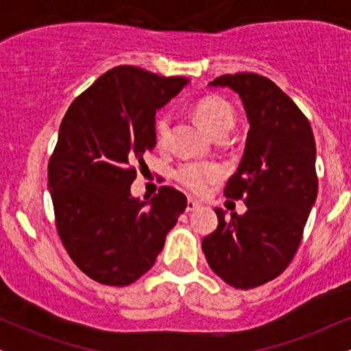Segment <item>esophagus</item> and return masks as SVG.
Returning a JSON list of instances; mask_svg holds the SVG:
<instances>
[{"instance_id":"1","label":"esophagus","mask_w":351,"mask_h":351,"mask_svg":"<svg viewBox=\"0 0 351 351\" xmlns=\"http://www.w3.org/2000/svg\"><path fill=\"white\" fill-rule=\"evenodd\" d=\"M199 206H201L199 201H196V199H193V198H188V201H186V211L188 213L195 211V209H198Z\"/></svg>"}]
</instances>
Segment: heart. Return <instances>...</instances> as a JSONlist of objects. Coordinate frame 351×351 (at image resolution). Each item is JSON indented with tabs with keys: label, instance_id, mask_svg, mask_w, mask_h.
Listing matches in <instances>:
<instances>
[{
	"label": "heart",
	"instance_id": "obj_1",
	"mask_svg": "<svg viewBox=\"0 0 351 351\" xmlns=\"http://www.w3.org/2000/svg\"><path fill=\"white\" fill-rule=\"evenodd\" d=\"M196 119L211 135H228L234 125L236 115L231 104L217 95L201 97L193 107ZM171 127V117L168 112H160L153 122V135L158 147L168 142ZM224 176L223 168L209 162H186L181 163L175 170V178L178 183L193 193L206 191L209 184H215Z\"/></svg>",
	"mask_w": 351,
	"mask_h": 351
}]
</instances>
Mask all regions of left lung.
Listing matches in <instances>:
<instances>
[{"mask_svg": "<svg viewBox=\"0 0 351 351\" xmlns=\"http://www.w3.org/2000/svg\"><path fill=\"white\" fill-rule=\"evenodd\" d=\"M211 86L236 90L251 123L243 160L224 188L247 211L226 219L216 208L217 228L203 239V252L224 282L254 289L280 276L299 249L317 199L315 138L304 112L271 79L237 72Z\"/></svg>", "mask_w": 351, "mask_h": 351, "instance_id": "left-lung-1", "label": "left lung"}]
</instances>
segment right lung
<instances>
[{"instance_id":"obj_1","label":"right lung","mask_w":351,"mask_h":351,"mask_svg":"<svg viewBox=\"0 0 351 351\" xmlns=\"http://www.w3.org/2000/svg\"><path fill=\"white\" fill-rule=\"evenodd\" d=\"M188 79L135 66L107 71L77 95L60 122L47 165L58 234L75 265L106 285L132 284L155 264L186 196L162 186L132 198L136 163L155 147V114Z\"/></svg>"}]
</instances>
